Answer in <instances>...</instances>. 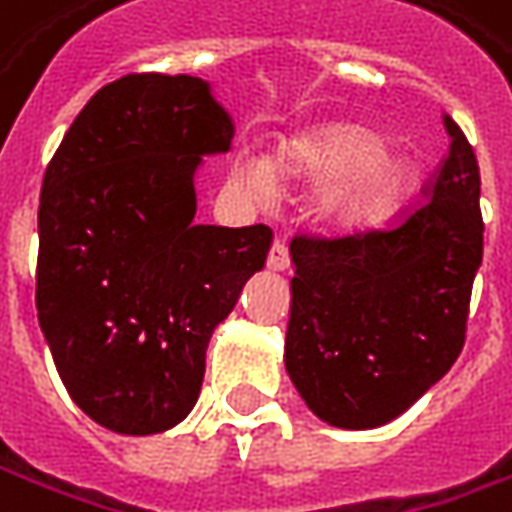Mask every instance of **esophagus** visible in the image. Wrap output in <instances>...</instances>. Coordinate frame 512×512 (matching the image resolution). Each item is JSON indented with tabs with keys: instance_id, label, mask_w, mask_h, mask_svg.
Segmentation results:
<instances>
[{
	"instance_id": "obj_1",
	"label": "esophagus",
	"mask_w": 512,
	"mask_h": 512,
	"mask_svg": "<svg viewBox=\"0 0 512 512\" xmlns=\"http://www.w3.org/2000/svg\"><path fill=\"white\" fill-rule=\"evenodd\" d=\"M291 257H289V246L283 243V240H274L272 249H269V260H266V266L272 269V272H286L289 269Z\"/></svg>"
}]
</instances>
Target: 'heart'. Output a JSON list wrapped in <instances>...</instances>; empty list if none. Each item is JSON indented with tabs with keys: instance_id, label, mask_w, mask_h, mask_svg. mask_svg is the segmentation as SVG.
I'll return each mask as SVG.
<instances>
[{
	"instance_id": "heart-1",
	"label": "heart",
	"mask_w": 512,
	"mask_h": 512,
	"mask_svg": "<svg viewBox=\"0 0 512 512\" xmlns=\"http://www.w3.org/2000/svg\"><path fill=\"white\" fill-rule=\"evenodd\" d=\"M277 169L326 184L320 209L340 229H368L385 221L408 189L405 161L382 152L379 135L354 124H340L283 147ZM235 181L257 198L274 192L272 167L252 155L235 161Z\"/></svg>"
}]
</instances>
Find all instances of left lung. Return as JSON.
I'll return each mask as SVG.
<instances>
[{
  "instance_id": "left-lung-1",
  "label": "left lung",
  "mask_w": 512,
  "mask_h": 512,
  "mask_svg": "<svg viewBox=\"0 0 512 512\" xmlns=\"http://www.w3.org/2000/svg\"><path fill=\"white\" fill-rule=\"evenodd\" d=\"M448 152L422 198L388 226L291 238L286 368L314 414L337 428H379L448 374L467 337L482 266L479 161L442 115Z\"/></svg>"
}]
</instances>
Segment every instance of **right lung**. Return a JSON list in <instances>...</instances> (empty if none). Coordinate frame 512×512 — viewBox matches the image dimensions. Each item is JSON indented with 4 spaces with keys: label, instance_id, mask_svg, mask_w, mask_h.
<instances>
[{
    "label": "right lung",
    "instance_id": "obj_1",
    "mask_svg": "<svg viewBox=\"0 0 512 512\" xmlns=\"http://www.w3.org/2000/svg\"><path fill=\"white\" fill-rule=\"evenodd\" d=\"M235 121L195 76L101 87L53 152L39 201L36 311L67 394L115 433L178 425L206 345L263 269L274 232L195 218L192 175Z\"/></svg>",
    "mask_w": 512,
    "mask_h": 512
}]
</instances>
